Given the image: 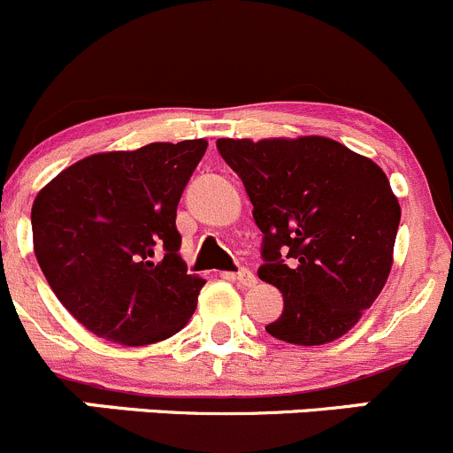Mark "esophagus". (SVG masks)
Returning <instances> with one entry per match:
<instances>
[{
    "instance_id": "obj_1",
    "label": "esophagus",
    "mask_w": 453,
    "mask_h": 453,
    "mask_svg": "<svg viewBox=\"0 0 453 453\" xmlns=\"http://www.w3.org/2000/svg\"><path fill=\"white\" fill-rule=\"evenodd\" d=\"M235 280H237V284L246 286V288H249V286H255V281H257L249 268H240V271L235 273Z\"/></svg>"
}]
</instances>
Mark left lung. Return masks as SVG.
Instances as JSON below:
<instances>
[{
  "mask_svg": "<svg viewBox=\"0 0 453 453\" xmlns=\"http://www.w3.org/2000/svg\"><path fill=\"white\" fill-rule=\"evenodd\" d=\"M262 231L257 275L284 311L266 333L321 346L374 303L392 268L401 207L377 163L324 136L218 138Z\"/></svg>",
  "mask_w": 453,
  "mask_h": 453,
  "instance_id": "obj_1",
  "label": "left lung"
}]
</instances>
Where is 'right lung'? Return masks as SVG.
Listing matches in <instances>:
<instances>
[{
  "label": "right lung",
  "mask_w": 453,
  "mask_h": 453,
  "mask_svg": "<svg viewBox=\"0 0 453 453\" xmlns=\"http://www.w3.org/2000/svg\"><path fill=\"white\" fill-rule=\"evenodd\" d=\"M207 141L151 142L79 160L33 204L35 255L79 324L105 342L147 346L191 319L204 280L187 275L180 196Z\"/></svg>",
  "instance_id": "add662e5"
}]
</instances>
